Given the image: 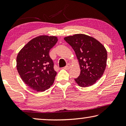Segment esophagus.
Segmentation results:
<instances>
[{
    "label": "esophagus",
    "mask_w": 126,
    "mask_h": 126,
    "mask_svg": "<svg viewBox=\"0 0 126 126\" xmlns=\"http://www.w3.org/2000/svg\"><path fill=\"white\" fill-rule=\"evenodd\" d=\"M71 64H67V65L65 66V67H64V69H67V70H68V69H69L70 68H71Z\"/></svg>",
    "instance_id": "esophagus-1"
}]
</instances>
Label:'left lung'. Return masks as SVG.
Segmentation results:
<instances>
[{"mask_svg": "<svg viewBox=\"0 0 126 126\" xmlns=\"http://www.w3.org/2000/svg\"><path fill=\"white\" fill-rule=\"evenodd\" d=\"M76 53L80 73L74 79L82 87L92 86L99 79L105 71L107 52L104 47L90 36L77 34L64 38Z\"/></svg>", "mask_w": 126, "mask_h": 126, "instance_id": "obj_1", "label": "left lung"}]
</instances>
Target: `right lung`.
Segmentation results:
<instances>
[{"mask_svg": "<svg viewBox=\"0 0 126 126\" xmlns=\"http://www.w3.org/2000/svg\"><path fill=\"white\" fill-rule=\"evenodd\" d=\"M57 41L55 36H38L25 44L17 55L19 74L24 83L34 91L44 92L54 83L57 72L49 53Z\"/></svg>", "mask_w": 126, "mask_h": 126, "instance_id": "obj_1", "label": "right lung"}]
</instances>
